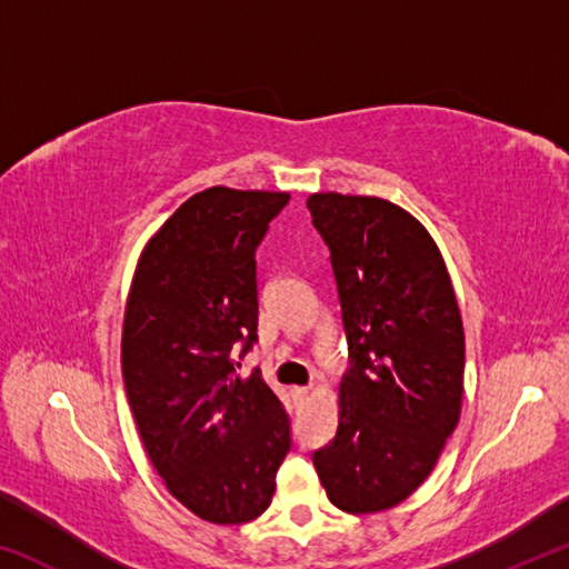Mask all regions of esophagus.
<instances>
[{
	"mask_svg": "<svg viewBox=\"0 0 569 569\" xmlns=\"http://www.w3.org/2000/svg\"><path fill=\"white\" fill-rule=\"evenodd\" d=\"M308 393H311V389H308V387H296L293 389V397L296 399H308Z\"/></svg>",
	"mask_w": 569,
	"mask_h": 569,
	"instance_id": "34e87169",
	"label": "esophagus"
}]
</instances>
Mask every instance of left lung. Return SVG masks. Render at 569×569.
Returning a JSON list of instances; mask_svg holds the SVG:
<instances>
[{
  "mask_svg": "<svg viewBox=\"0 0 569 569\" xmlns=\"http://www.w3.org/2000/svg\"><path fill=\"white\" fill-rule=\"evenodd\" d=\"M331 250L349 371L339 429L313 451L331 505L383 512L417 489L455 431L465 329L445 258L417 218L383 198L306 200Z\"/></svg>",
  "mask_w": 569,
  "mask_h": 569,
  "instance_id": "obj_1",
  "label": "left lung"
}]
</instances>
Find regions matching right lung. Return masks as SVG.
<instances>
[{"instance_id": "1", "label": "right lung", "mask_w": 569, "mask_h": 569, "mask_svg": "<svg viewBox=\"0 0 569 569\" xmlns=\"http://www.w3.org/2000/svg\"><path fill=\"white\" fill-rule=\"evenodd\" d=\"M288 192L208 188L150 238L124 308L122 379L168 492L213 525L263 515L291 449L281 399L236 353L258 341L256 250Z\"/></svg>"}]
</instances>
